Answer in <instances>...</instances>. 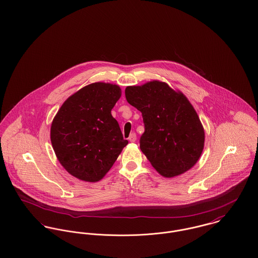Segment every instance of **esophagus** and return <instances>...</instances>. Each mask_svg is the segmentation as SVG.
<instances>
[{"label":"esophagus","instance_id":"esophagus-1","mask_svg":"<svg viewBox=\"0 0 258 258\" xmlns=\"http://www.w3.org/2000/svg\"><path fill=\"white\" fill-rule=\"evenodd\" d=\"M128 141H130L131 143H135V142L137 141V135H136L135 133L131 134V136H130V138H128Z\"/></svg>","mask_w":258,"mask_h":258}]
</instances>
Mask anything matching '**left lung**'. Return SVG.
<instances>
[{
	"label": "left lung",
	"mask_w": 258,
	"mask_h": 258,
	"mask_svg": "<svg viewBox=\"0 0 258 258\" xmlns=\"http://www.w3.org/2000/svg\"><path fill=\"white\" fill-rule=\"evenodd\" d=\"M124 93L142 112L141 149L154 169L166 178L191 169L203 152L205 131L187 97L158 80L126 87Z\"/></svg>",
	"instance_id": "8db88e82"
}]
</instances>
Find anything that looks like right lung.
Segmentation results:
<instances>
[{
  "label": "right lung",
  "instance_id": "1",
  "mask_svg": "<svg viewBox=\"0 0 258 258\" xmlns=\"http://www.w3.org/2000/svg\"><path fill=\"white\" fill-rule=\"evenodd\" d=\"M120 96L117 85L96 82L71 95L58 110L50 141L58 161L72 176L100 181L128 143L111 114Z\"/></svg>",
  "mask_w": 258,
  "mask_h": 258
}]
</instances>
